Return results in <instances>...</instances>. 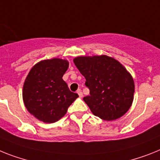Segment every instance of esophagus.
<instances>
[{"instance_id": "obj_1", "label": "esophagus", "mask_w": 160, "mask_h": 160, "mask_svg": "<svg viewBox=\"0 0 160 160\" xmlns=\"http://www.w3.org/2000/svg\"><path fill=\"white\" fill-rule=\"evenodd\" d=\"M77 93H78V94H79L80 98H82V97H83V92H82V91L80 90V89H78V90H77Z\"/></svg>"}]
</instances>
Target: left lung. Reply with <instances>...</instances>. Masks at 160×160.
Returning <instances> with one entry per match:
<instances>
[{
  "label": "left lung",
  "mask_w": 160,
  "mask_h": 160,
  "mask_svg": "<svg viewBox=\"0 0 160 160\" xmlns=\"http://www.w3.org/2000/svg\"><path fill=\"white\" fill-rule=\"evenodd\" d=\"M73 61L86 80L89 95L83 99L93 115L109 121L128 111L133 100L134 82L117 60L101 55L77 57Z\"/></svg>",
  "instance_id": "obj_1"
}]
</instances>
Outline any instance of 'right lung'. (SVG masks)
Masks as SVG:
<instances>
[{"label":"right lung","mask_w":160,"mask_h":160,"mask_svg":"<svg viewBox=\"0 0 160 160\" xmlns=\"http://www.w3.org/2000/svg\"><path fill=\"white\" fill-rule=\"evenodd\" d=\"M68 61L44 60L32 68L23 84L22 98L32 115L45 123H54L63 117L79 95L70 91L62 76Z\"/></svg>","instance_id":"1"}]
</instances>
